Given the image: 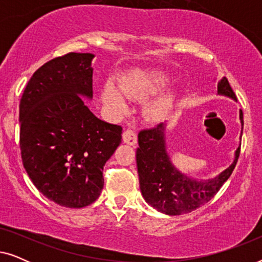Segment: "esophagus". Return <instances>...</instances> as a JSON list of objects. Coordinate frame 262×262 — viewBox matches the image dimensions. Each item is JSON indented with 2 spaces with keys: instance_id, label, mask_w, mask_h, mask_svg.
<instances>
[{
  "instance_id": "1",
  "label": "esophagus",
  "mask_w": 262,
  "mask_h": 262,
  "mask_svg": "<svg viewBox=\"0 0 262 262\" xmlns=\"http://www.w3.org/2000/svg\"><path fill=\"white\" fill-rule=\"evenodd\" d=\"M123 141L124 143H126V144L135 145L136 142H137V135L135 134V131L127 128V130H125L123 132Z\"/></svg>"
}]
</instances>
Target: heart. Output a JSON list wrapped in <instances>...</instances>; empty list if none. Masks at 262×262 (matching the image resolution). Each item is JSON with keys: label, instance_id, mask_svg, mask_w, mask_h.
<instances>
[{"label": "heart", "instance_id": "heart-1", "mask_svg": "<svg viewBox=\"0 0 262 262\" xmlns=\"http://www.w3.org/2000/svg\"><path fill=\"white\" fill-rule=\"evenodd\" d=\"M171 82L169 74L157 69L135 70L125 75L118 82V86L113 83H106L101 92V100L112 114H121L127 108V102L123 94L128 99L141 100L156 94L161 89L166 88ZM174 96L171 93H163L152 99L146 105V114L151 119H160L173 105Z\"/></svg>", "mask_w": 262, "mask_h": 262}]
</instances>
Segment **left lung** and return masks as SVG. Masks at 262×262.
Listing matches in <instances>:
<instances>
[{
    "label": "left lung",
    "mask_w": 262,
    "mask_h": 262,
    "mask_svg": "<svg viewBox=\"0 0 262 262\" xmlns=\"http://www.w3.org/2000/svg\"><path fill=\"white\" fill-rule=\"evenodd\" d=\"M218 95L228 96L236 101V95L227 77H222L217 84ZM239 120L243 128V113L239 110ZM166 124L143 130L138 134V148L136 161L139 177V188L143 198L154 209L169 216L188 213L206 204L220 191L230 177L237 163L239 146L235 159L227 169L217 177L198 180L181 173L171 163L166 145ZM242 136V130H241Z\"/></svg>",
    "instance_id": "1"
}]
</instances>
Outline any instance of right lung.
Listing matches in <instances>:
<instances>
[{
	"mask_svg": "<svg viewBox=\"0 0 262 262\" xmlns=\"http://www.w3.org/2000/svg\"><path fill=\"white\" fill-rule=\"evenodd\" d=\"M93 53L70 52L33 74L20 100V149L38 191L70 209L91 205L103 188V166L121 143L119 125L91 112Z\"/></svg>",
	"mask_w": 262,
	"mask_h": 262,
	"instance_id": "1",
	"label": "right lung"
}]
</instances>
